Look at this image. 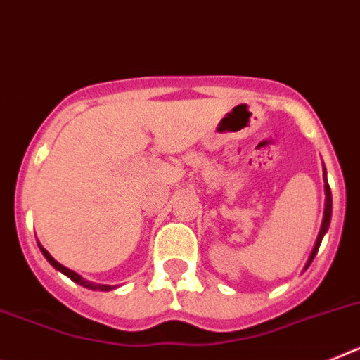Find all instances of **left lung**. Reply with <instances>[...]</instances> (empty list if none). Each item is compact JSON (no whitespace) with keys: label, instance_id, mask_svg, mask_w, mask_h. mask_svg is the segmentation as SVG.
Here are the masks:
<instances>
[{"label":"left lung","instance_id":"left-lung-1","mask_svg":"<svg viewBox=\"0 0 360 360\" xmlns=\"http://www.w3.org/2000/svg\"><path fill=\"white\" fill-rule=\"evenodd\" d=\"M324 212H323V224H321V229H319V234H317V240H316V245H314V249H311L310 256H308V262L307 265H304V270L310 266V263L314 262V257H316L317 250H319V245L321 241H323L324 234L328 232V227H330V219H332V191H330V186H328V180H326V169H324Z\"/></svg>","mask_w":360,"mask_h":360}]
</instances>
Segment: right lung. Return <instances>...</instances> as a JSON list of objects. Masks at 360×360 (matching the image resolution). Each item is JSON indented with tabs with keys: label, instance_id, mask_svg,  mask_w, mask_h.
Here are the masks:
<instances>
[{
	"label": "right lung",
	"instance_id": "obj_1",
	"mask_svg": "<svg viewBox=\"0 0 360 360\" xmlns=\"http://www.w3.org/2000/svg\"><path fill=\"white\" fill-rule=\"evenodd\" d=\"M37 245H39V243H37ZM39 249H41V252H43V256L46 257V262H49L50 265L53 266V269L59 270V272H63V274H65V276H68V278L72 279V281H75V283H77V285H81V287L90 288V290H101V292H108V290H113V288H115V287H111V285H97V283L88 281V279H84V278H82V276H79L77 272H73V270L66 269L65 265H61V263H59V262H56V259H53V257H52V254H50L49 250L44 249V247H41V245H39Z\"/></svg>",
	"mask_w": 360,
	"mask_h": 360
}]
</instances>
